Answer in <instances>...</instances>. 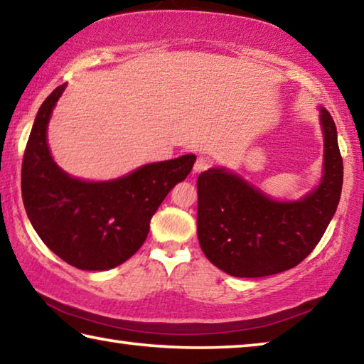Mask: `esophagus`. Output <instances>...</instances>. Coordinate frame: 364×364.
<instances>
[{
	"label": "esophagus",
	"instance_id": "obj_1",
	"mask_svg": "<svg viewBox=\"0 0 364 364\" xmlns=\"http://www.w3.org/2000/svg\"><path fill=\"white\" fill-rule=\"evenodd\" d=\"M212 167V160L208 157H199L194 164V173H200V171H205Z\"/></svg>",
	"mask_w": 364,
	"mask_h": 364
}]
</instances>
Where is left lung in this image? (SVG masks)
Here are the masks:
<instances>
[{"label": "left lung", "instance_id": "1", "mask_svg": "<svg viewBox=\"0 0 364 364\" xmlns=\"http://www.w3.org/2000/svg\"><path fill=\"white\" fill-rule=\"evenodd\" d=\"M324 173L300 200H273L226 168L197 178V236L215 267L236 278H263L291 269L321 241L341 200L343 164L336 123L324 107Z\"/></svg>", "mask_w": 364, "mask_h": 364}]
</instances>
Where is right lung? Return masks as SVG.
Wrapping results in <instances>:
<instances>
[{"mask_svg":"<svg viewBox=\"0 0 364 364\" xmlns=\"http://www.w3.org/2000/svg\"><path fill=\"white\" fill-rule=\"evenodd\" d=\"M65 90L41 104L22 160V199L30 223L49 250L72 267L110 269L144 244L152 215L176 183L193 170L194 154L147 164L110 181H83L60 170L49 152L46 130Z\"/></svg>","mask_w":364,"mask_h":364,"instance_id":"right-lung-1","label":"right lung"}]
</instances>
